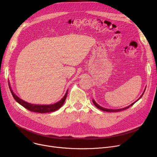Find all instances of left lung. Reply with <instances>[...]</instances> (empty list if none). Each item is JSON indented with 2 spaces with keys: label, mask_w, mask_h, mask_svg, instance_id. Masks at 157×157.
<instances>
[{
  "label": "left lung",
  "mask_w": 157,
  "mask_h": 157,
  "mask_svg": "<svg viewBox=\"0 0 157 157\" xmlns=\"http://www.w3.org/2000/svg\"><path fill=\"white\" fill-rule=\"evenodd\" d=\"M145 90H146V89H145ZM145 90H144V91L143 94L141 95V96L140 97L136 102H137V101H139V100L140 99V98H141L143 97V94H144V92H145ZM92 101H93V103L94 104V105L97 107V108L98 109H101V110H102V111H106V112H119V111H123V110H125V109H128V108H130V106H132L134 104L136 103V102H133L132 104H130V105H128V106H127V107H125V108H122V109H106V108H102V107L100 106L97 103H96V102H95L94 99L92 100Z\"/></svg>",
  "instance_id": "obj_1"
}]
</instances>
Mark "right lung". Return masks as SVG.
Returning a JSON list of instances; mask_svg holds the SVG:
<instances>
[{
  "instance_id": "right-lung-1",
  "label": "right lung",
  "mask_w": 157,
  "mask_h": 157,
  "mask_svg": "<svg viewBox=\"0 0 157 157\" xmlns=\"http://www.w3.org/2000/svg\"><path fill=\"white\" fill-rule=\"evenodd\" d=\"M10 90L11 92L15 99V101L18 102L20 105L23 106L25 108H26L27 109L32 111V112H36V113H50V112H53L59 109H60L62 105L63 104L66 97H67V93H68V90L63 96V97L62 98V99L56 103H55L53 104H50V105H37V104H32L28 103L25 101H23L21 98H20L16 96L13 92V90H11L10 87Z\"/></svg>"
}]
</instances>
